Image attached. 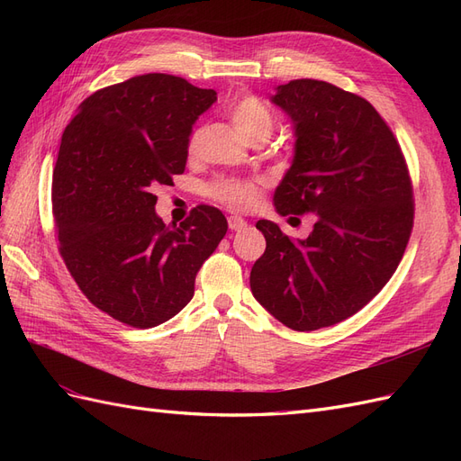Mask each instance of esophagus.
I'll list each match as a JSON object with an SVG mask.
<instances>
[{"mask_svg":"<svg viewBox=\"0 0 461 461\" xmlns=\"http://www.w3.org/2000/svg\"><path fill=\"white\" fill-rule=\"evenodd\" d=\"M246 227H248V221L246 219H242L239 215H230L229 217V229L230 230H242Z\"/></svg>","mask_w":461,"mask_h":461,"instance_id":"34e87169","label":"esophagus"}]
</instances>
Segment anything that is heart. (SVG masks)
<instances>
[{
  "instance_id": "obj_1",
  "label": "heart",
  "mask_w": 461,
  "mask_h": 461,
  "mask_svg": "<svg viewBox=\"0 0 461 461\" xmlns=\"http://www.w3.org/2000/svg\"><path fill=\"white\" fill-rule=\"evenodd\" d=\"M230 121L248 140H265L275 127V117L269 105L261 97L254 94L240 95L230 105ZM200 131H194L188 138V153L194 156L198 149ZM207 194L213 200L225 203L234 209H249L256 205L259 196V185L252 178H236V176H219L213 183L207 185Z\"/></svg>"
}]
</instances>
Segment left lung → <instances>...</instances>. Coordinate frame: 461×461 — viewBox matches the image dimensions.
Masks as SVG:
<instances>
[{"label": "left lung", "mask_w": 461, "mask_h": 461, "mask_svg": "<svg viewBox=\"0 0 461 461\" xmlns=\"http://www.w3.org/2000/svg\"><path fill=\"white\" fill-rule=\"evenodd\" d=\"M273 104L294 122V161L275 190L281 215L315 213L305 240L258 221L265 252L249 273L254 298L292 330L337 325L394 275L413 229L406 158L364 97L323 80L276 88Z\"/></svg>", "instance_id": "1"}]
</instances>
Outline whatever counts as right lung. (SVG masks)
Instances as JSON below:
<instances>
[{
    "label": "right lung",
    "mask_w": 461,
    "mask_h": 461,
    "mask_svg": "<svg viewBox=\"0 0 461 461\" xmlns=\"http://www.w3.org/2000/svg\"><path fill=\"white\" fill-rule=\"evenodd\" d=\"M215 100L180 77H132L86 97L61 136L51 183L59 254L82 294L124 325L158 327L183 310L227 234L225 215L203 203L165 225L153 194L185 173L192 124Z\"/></svg>",
    "instance_id": "obj_1"
}]
</instances>
